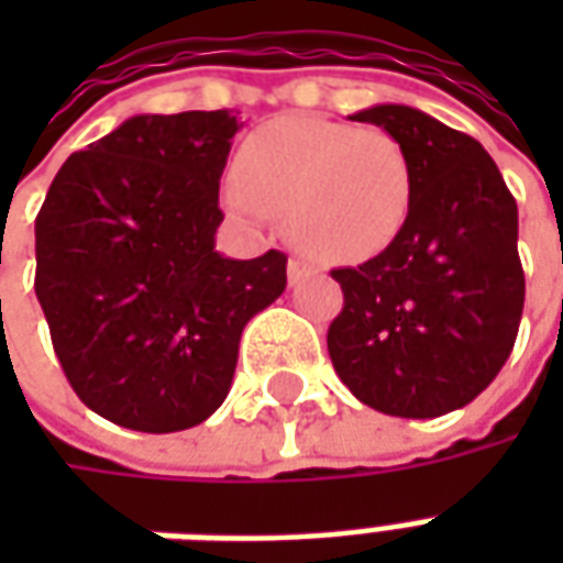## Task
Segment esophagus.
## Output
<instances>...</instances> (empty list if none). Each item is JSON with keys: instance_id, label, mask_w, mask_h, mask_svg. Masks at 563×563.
<instances>
[{"instance_id": "esophagus-1", "label": "esophagus", "mask_w": 563, "mask_h": 563, "mask_svg": "<svg viewBox=\"0 0 563 563\" xmlns=\"http://www.w3.org/2000/svg\"><path fill=\"white\" fill-rule=\"evenodd\" d=\"M307 274H310V262H307V258H301V256L289 258V283L305 280Z\"/></svg>"}]
</instances>
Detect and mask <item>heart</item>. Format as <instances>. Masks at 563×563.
<instances>
[{
  "instance_id": "obj_1",
  "label": "heart",
  "mask_w": 563,
  "mask_h": 563,
  "mask_svg": "<svg viewBox=\"0 0 563 563\" xmlns=\"http://www.w3.org/2000/svg\"><path fill=\"white\" fill-rule=\"evenodd\" d=\"M225 205L241 217L280 213L322 262H367L395 244L413 205V162L383 129L286 114L238 150Z\"/></svg>"
}]
</instances>
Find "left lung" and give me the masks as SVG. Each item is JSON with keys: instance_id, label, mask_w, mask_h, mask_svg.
<instances>
[{"instance_id": "1", "label": "left lung", "mask_w": 563, "mask_h": 563, "mask_svg": "<svg viewBox=\"0 0 563 563\" xmlns=\"http://www.w3.org/2000/svg\"><path fill=\"white\" fill-rule=\"evenodd\" d=\"M350 120L401 141L413 205L389 250L338 268L331 365L367 407L434 419L471 404L512 353L525 307L519 208L485 147L410 104Z\"/></svg>"}]
</instances>
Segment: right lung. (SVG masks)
<instances>
[{
  "label": "right lung",
  "mask_w": 563,
  "mask_h": 563,
  "mask_svg": "<svg viewBox=\"0 0 563 563\" xmlns=\"http://www.w3.org/2000/svg\"><path fill=\"white\" fill-rule=\"evenodd\" d=\"M232 111L139 114L71 153L35 217V295L92 413L144 434L208 419L286 256L217 253Z\"/></svg>",
  "instance_id": "right-lung-1"
}]
</instances>
